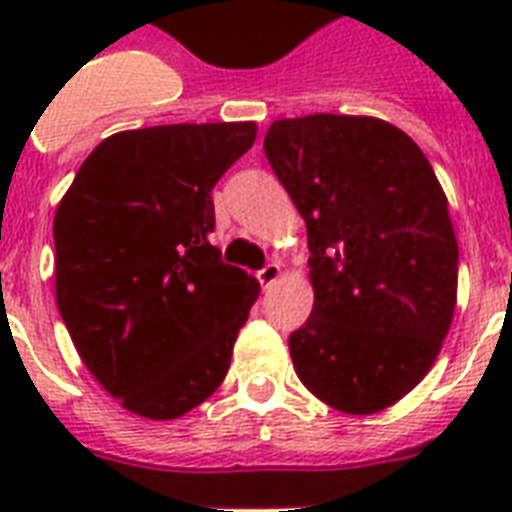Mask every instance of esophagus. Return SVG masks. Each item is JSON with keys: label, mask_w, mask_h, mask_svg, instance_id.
<instances>
[{"label": "esophagus", "mask_w": 512, "mask_h": 512, "mask_svg": "<svg viewBox=\"0 0 512 512\" xmlns=\"http://www.w3.org/2000/svg\"><path fill=\"white\" fill-rule=\"evenodd\" d=\"M279 276H281V265L279 263H268L265 268H260V271H257V281H260L263 287H271L273 281L279 279Z\"/></svg>", "instance_id": "34e87169"}]
</instances>
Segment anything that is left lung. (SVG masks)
Masks as SVG:
<instances>
[{
    "label": "left lung",
    "instance_id": "8db88e82",
    "mask_svg": "<svg viewBox=\"0 0 512 512\" xmlns=\"http://www.w3.org/2000/svg\"><path fill=\"white\" fill-rule=\"evenodd\" d=\"M263 148L308 228L316 300L289 335L297 377L337 412H382L452 327L460 249L444 188L420 146L374 116L279 119Z\"/></svg>",
    "mask_w": 512,
    "mask_h": 512
}]
</instances>
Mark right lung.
<instances>
[{"label": "right lung", "instance_id": "right-lung-1", "mask_svg": "<svg viewBox=\"0 0 512 512\" xmlns=\"http://www.w3.org/2000/svg\"><path fill=\"white\" fill-rule=\"evenodd\" d=\"M255 138V122L116 132L60 199L58 311L84 366L132 414L183 417L228 374L260 284L209 244L212 188Z\"/></svg>", "mask_w": 512, "mask_h": 512}]
</instances>
